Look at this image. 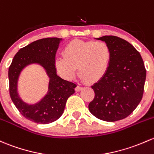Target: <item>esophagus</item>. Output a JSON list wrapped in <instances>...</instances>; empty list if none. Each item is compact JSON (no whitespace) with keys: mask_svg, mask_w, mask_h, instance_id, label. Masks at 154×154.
I'll return each mask as SVG.
<instances>
[{"mask_svg":"<svg viewBox=\"0 0 154 154\" xmlns=\"http://www.w3.org/2000/svg\"><path fill=\"white\" fill-rule=\"evenodd\" d=\"M82 87L80 86V85H77V86L75 88V90H76V91H80L82 90Z\"/></svg>","mask_w":154,"mask_h":154,"instance_id":"obj_1","label":"esophagus"}]
</instances>
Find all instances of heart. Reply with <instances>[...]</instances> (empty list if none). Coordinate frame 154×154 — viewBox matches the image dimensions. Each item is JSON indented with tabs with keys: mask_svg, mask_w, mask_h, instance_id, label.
<instances>
[{
	"mask_svg": "<svg viewBox=\"0 0 154 154\" xmlns=\"http://www.w3.org/2000/svg\"><path fill=\"white\" fill-rule=\"evenodd\" d=\"M63 54V57L56 58L54 66L66 80L75 77L77 67L82 79L96 82L108 72L112 60V50L103 41L72 40L65 46Z\"/></svg>",
	"mask_w": 154,
	"mask_h": 154,
	"instance_id": "b5f03b06",
	"label": "heart"
}]
</instances>
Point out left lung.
I'll return each mask as SVG.
<instances>
[{
  "label": "left lung",
  "mask_w": 154,
  "mask_h": 154,
  "mask_svg": "<svg viewBox=\"0 0 154 154\" xmlns=\"http://www.w3.org/2000/svg\"><path fill=\"white\" fill-rule=\"evenodd\" d=\"M112 50L108 72L91 86L94 98L88 105L94 116L107 122H115L130 115L143 96L146 69L140 52L119 37L97 38Z\"/></svg>",
  "instance_id": "obj_1"
}]
</instances>
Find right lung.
Wrapping results in <instances>:
<instances>
[{
    "mask_svg": "<svg viewBox=\"0 0 154 154\" xmlns=\"http://www.w3.org/2000/svg\"><path fill=\"white\" fill-rule=\"evenodd\" d=\"M61 39L47 38L32 42L21 48L12 60L9 68V94L20 114L29 120L39 124L54 122L63 114L68 98L74 93L77 85L57 75L54 66L56 51ZM37 62L42 64L50 76L48 94L35 105H28L19 97L17 92V78L27 64Z\"/></svg>",
    "mask_w": 154,
    "mask_h": 154,
    "instance_id": "add662e5",
    "label": "right lung"
}]
</instances>
